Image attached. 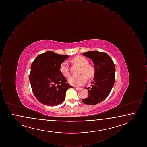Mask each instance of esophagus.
Wrapping results in <instances>:
<instances>
[{
  "mask_svg": "<svg viewBox=\"0 0 147 147\" xmlns=\"http://www.w3.org/2000/svg\"><path fill=\"white\" fill-rule=\"evenodd\" d=\"M75 89H76L77 90H80V89H81V88H78V87H75Z\"/></svg>",
  "mask_w": 147,
  "mask_h": 147,
  "instance_id": "1",
  "label": "esophagus"
}]
</instances>
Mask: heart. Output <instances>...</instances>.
Here are the masks:
<instances>
[{"instance_id": "b5f03b06", "label": "heart", "mask_w": 147, "mask_h": 147, "mask_svg": "<svg viewBox=\"0 0 147 147\" xmlns=\"http://www.w3.org/2000/svg\"><path fill=\"white\" fill-rule=\"evenodd\" d=\"M73 62L79 64L82 67L81 73H84L87 78H90L94 74V70L90 66L88 65L89 62L88 60L83 57L77 56L75 57L73 59ZM59 71L63 76L68 77L70 75V71L69 69V64L68 62L64 61L59 65ZM86 78L84 74L79 76H73L68 78V83L73 86H81L85 83Z\"/></svg>"}]
</instances>
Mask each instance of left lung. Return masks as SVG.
<instances>
[{"instance_id": "left-lung-1", "label": "left lung", "mask_w": 147, "mask_h": 147, "mask_svg": "<svg viewBox=\"0 0 147 147\" xmlns=\"http://www.w3.org/2000/svg\"><path fill=\"white\" fill-rule=\"evenodd\" d=\"M83 55L92 60L95 74L91 86L86 88L88 97L82 99V102L88 105H96L104 101L111 91L115 83V65L111 57L104 52L90 51L83 53Z\"/></svg>"}]
</instances>
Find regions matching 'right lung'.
<instances>
[{
    "mask_svg": "<svg viewBox=\"0 0 147 147\" xmlns=\"http://www.w3.org/2000/svg\"><path fill=\"white\" fill-rule=\"evenodd\" d=\"M47 51L35 58L31 66L30 82L35 97L41 103L56 106L63 102L67 90L71 88L59 71V65L69 58Z\"/></svg>",
    "mask_w": 147,
    "mask_h": 147,
    "instance_id": "obj_1",
    "label": "right lung"
}]
</instances>
